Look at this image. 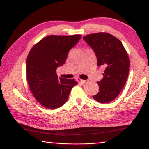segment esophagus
<instances>
[{"label":"esophagus","mask_w":149,"mask_h":149,"mask_svg":"<svg viewBox=\"0 0 149 149\" xmlns=\"http://www.w3.org/2000/svg\"><path fill=\"white\" fill-rule=\"evenodd\" d=\"M77 81H78L79 82H81V83H82V84H84L86 82V81H84V80H82L79 77L77 78Z\"/></svg>","instance_id":"esophagus-1"}]
</instances>
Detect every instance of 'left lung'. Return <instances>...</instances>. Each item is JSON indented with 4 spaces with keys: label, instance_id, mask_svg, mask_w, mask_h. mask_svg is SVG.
Instances as JSON below:
<instances>
[{
    "label": "left lung",
    "instance_id": "obj_1",
    "mask_svg": "<svg viewBox=\"0 0 149 149\" xmlns=\"http://www.w3.org/2000/svg\"><path fill=\"white\" fill-rule=\"evenodd\" d=\"M83 39L95 51L97 66L104 68L103 78L97 82L99 92L93 96L97 102L107 103L118 97L129 71V58L119 39L107 33L90 34Z\"/></svg>",
    "mask_w": 149,
    "mask_h": 149
}]
</instances>
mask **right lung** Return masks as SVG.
<instances>
[{
	"instance_id": "right-lung-1",
	"label": "right lung",
	"mask_w": 149,
	"mask_h": 149,
	"mask_svg": "<svg viewBox=\"0 0 149 149\" xmlns=\"http://www.w3.org/2000/svg\"><path fill=\"white\" fill-rule=\"evenodd\" d=\"M81 38V35H49L30 51L26 59L27 81L34 97L45 108L63 106L78 84L74 79L58 78L56 68L65 63L68 51Z\"/></svg>"
}]
</instances>
